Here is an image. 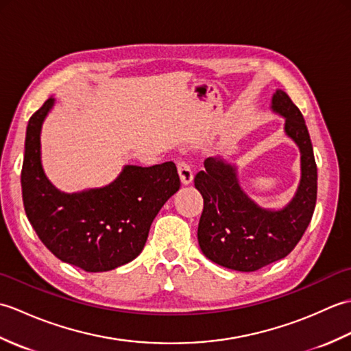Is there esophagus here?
<instances>
[{
    "label": "esophagus",
    "mask_w": 351,
    "mask_h": 351,
    "mask_svg": "<svg viewBox=\"0 0 351 351\" xmlns=\"http://www.w3.org/2000/svg\"><path fill=\"white\" fill-rule=\"evenodd\" d=\"M176 166H178V173H180V178H181V182L184 185L191 184L193 178H195V173H193V170L189 166V162L180 160V161H178Z\"/></svg>",
    "instance_id": "1"
}]
</instances>
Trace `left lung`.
Returning a JSON list of instances; mask_svg holds the SVG:
<instances>
[{"label":"left lung","mask_w":351,"mask_h":351,"mask_svg":"<svg viewBox=\"0 0 351 351\" xmlns=\"http://www.w3.org/2000/svg\"><path fill=\"white\" fill-rule=\"evenodd\" d=\"M271 111L285 119L287 136L300 149V182L280 210L259 206L241 189L237 166L221 156H208L195 178L204 197L197 228L200 250L213 263L237 271H256L285 258L300 241L317 202V164L300 110L278 88Z\"/></svg>","instance_id":"left-lung-1"}]
</instances>
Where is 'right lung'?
Returning <instances> with one entry per match:
<instances>
[{
    "label": "right lung",
    "instance_id": "right-lung-1",
    "mask_svg": "<svg viewBox=\"0 0 351 351\" xmlns=\"http://www.w3.org/2000/svg\"><path fill=\"white\" fill-rule=\"evenodd\" d=\"M54 98L29 117L21 185L25 214L40 241L54 255L86 271L99 273L131 263L145 247L162 205L180 190L175 162L125 166L101 189L63 193L47 178L40 132Z\"/></svg>",
    "mask_w": 351,
    "mask_h": 351
}]
</instances>
